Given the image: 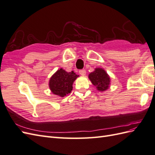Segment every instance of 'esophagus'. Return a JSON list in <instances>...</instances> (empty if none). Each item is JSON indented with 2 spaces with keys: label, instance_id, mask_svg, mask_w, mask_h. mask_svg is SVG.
<instances>
[{
  "label": "esophagus",
  "instance_id": "esophagus-1",
  "mask_svg": "<svg viewBox=\"0 0 155 155\" xmlns=\"http://www.w3.org/2000/svg\"><path fill=\"white\" fill-rule=\"evenodd\" d=\"M79 73H80V75L84 76V75H85L86 74V71H85V70H80V71H79Z\"/></svg>",
  "mask_w": 155,
  "mask_h": 155
}]
</instances>
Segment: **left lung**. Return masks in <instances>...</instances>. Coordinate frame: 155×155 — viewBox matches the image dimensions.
I'll use <instances>...</instances> for the list:
<instances>
[{
    "label": "left lung",
    "mask_w": 155,
    "mask_h": 155,
    "mask_svg": "<svg viewBox=\"0 0 155 155\" xmlns=\"http://www.w3.org/2000/svg\"><path fill=\"white\" fill-rule=\"evenodd\" d=\"M88 78L99 91H104L110 87V78L107 71L101 68H95V70L89 74Z\"/></svg>",
    "instance_id": "8db88e82"
}]
</instances>
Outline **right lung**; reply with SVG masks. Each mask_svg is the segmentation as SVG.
<instances>
[{
	"mask_svg": "<svg viewBox=\"0 0 155 155\" xmlns=\"http://www.w3.org/2000/svg\"><path fill=\"white\" fill-rule=\"evenodd\" d=\"M78 76L73 71L67 72L66 70L60 68L50 78L49 89L54 95L64 97L72 91L74 82Z\"/></svg>",
	"mask_w": 155,
	"mask_h": 155,
	"instance_id": "obj_1",
	"label": "right lung"
}]
</instances>
